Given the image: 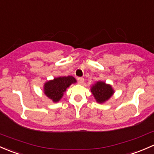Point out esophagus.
<instances>
[{
	"mask_svg": "<svg viewBox=\"0 0 154 154\" xmlns=\"http://www.w3.org/2000/svg\"><path fill=\"white\" fill-rule=\"evenodd\" d=\"M77 81L80 84H83L84 83V78H83V77H77Z\"/></svg>",
	"mask_w": 154,
	"mask_h": 154,
	"instance_id": "34e87169",
	"label": "esophagus"
}]
</instances>
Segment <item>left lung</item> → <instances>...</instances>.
<instances>
[{"mask_svg": "<svg viewBox=\"0 0 154 154\" xmlns=\"http://www.w3.org/2000/svg\"><path fill=\"white\" fill-rule=\"evenodd\" d=\"M91 92L98 103H103L108 100L113 94V89L111 86L103 82H97L91 88Z\"/></svg>", "mask_w": 154, "mask_h": 154, "instance_id": "obj_1", "label": "left lung"}]
</instances>
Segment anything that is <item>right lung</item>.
<instances>
[{
  "label": "right lung",
  "mask_w": 154,
  "mask_h": 154,
  "mask_svg": "<svg viewBox=\"0 0 154 154\" xmlns=\"http://www.w3.org/2000/svg\"><path fill=\"white\" fill-rule=\"evenodd\" d=\"M74 83H76V80L71 76L57 77L45 84V94L54 102H57L63 97L66 88Z\"/></svg>",
  "instance_id": "add662e5"
}]
</instances>
